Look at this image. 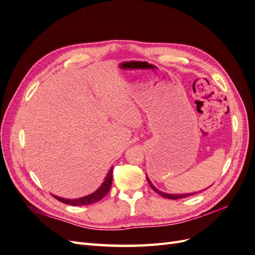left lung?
Masks as SVG:
<instances>
[{"label": "left lung", "instance_id": "obj_1", "mask_svg": "<svg viewBox=\"0 0 255 255\" xmlns=\"http://www.w3.org/2000/svg\"><path fill=\"white\" fill-rule=\"evenodd\" d=\"M146 180H148V183H149V185H150L151 188H152L154 191L157 192V194H158L159 196L164 197V198H167V199H171V200H177V199L186 198V197H189V196H192V195L197 194V192H190V194H167V192L160 191V190H158V189H157L155 186H154V185L152 184V182L150 181V179H149V177H148V175H146ZM201 191H203V190H201ZM201 191H199V192H201Z\"/></svg>", "mask_w": 255, "mask_h": 255}]
</instances>
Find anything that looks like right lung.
<instances>
[{"label": "right lung", "mask_w": 255, "mask_h": 255, "mask_svg": "<svg viewBox=\"0 0 255 255\" xmlns=\"http://www.w3.org/2000/svg\"><path fill=\"white\" fill-rule=\"evenodd\" d=\"M112 183H113V167L110 169L109 173L106 174L104 182L101 184V186H100L95 192H92V194L82 197V198H78V199H65L61 197L54 196V195H53V197L57 199L60 202L69 204V205H73V206L94 204V203L100 201V200L103 199L107 194H109V191L112 186Z\"/></svg>", "instance_id": "add662e5"}]
</instances>
